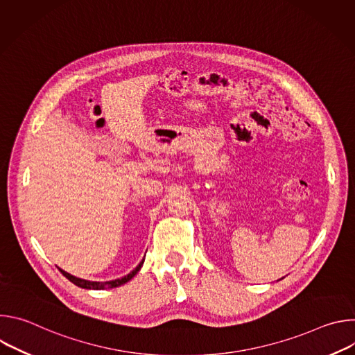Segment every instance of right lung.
I'll return each mask as SVG.
<instances>
[{"label": "right lung", "instance_id": "right-lung-1", "mask_svg": "<svg viewBox=\"0 0 355 355\" xmlns=\"http://www.w3.org/2000/svg\"><path fill=\"white\" fill-rule=\"evenodd\" d=\"M141 266H143V261H140V264L132 271V272H129L128 275H125V277H122V278H119V279H114V281H107V282H92V281H87V279H81V278H76V277H73V275H70L69 272H66V271H63V270H60V272L69 279V281H71L74 285H77V286H80V288H84V289H108V288H116V286H121V285H123V284H126L128 281H130L137 272H139V270L141 268Z\"/></svg>", "mask_w": 355, "mask_h": 355}]
</instances>
